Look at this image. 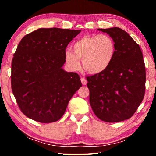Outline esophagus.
<instances>
[{
	"label": "esophagus",
	"instance_id": "1",
	"mask_svg": "<svg viewBox=\"0 0 156 156\" xmlns=\"http://www.w3.org/2000/svg\"><path fill=\"white\" fill-rule=\"evenodd\" d=\"M81 81H82V83L83 85H86L87 84V81L86 79L82 77V78H81Z\"/></svg>",
	"mask_w": 156,
	"mask_h": 156
}]
</instances>
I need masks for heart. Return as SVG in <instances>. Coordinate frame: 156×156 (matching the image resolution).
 <instances>
[{
    "instance_id": "heart-1",
    "label": "heart",
    "mask_w": 156,
    "mask_h": 156,
    "mask_svg": "<svg viewBox=\"0 0 156 156\" xmlns=\"http://www.w3.org/2000/svg\"><path fill=\"white\" fill-rule=\"evenodd\" d=\"M72 51L66 50L65 59L73 70L81 67L89 73L99 74L105 71L114 60L116 47L114 40L108 35H85L74 42Z\"/></svg>"
}]
</instances>
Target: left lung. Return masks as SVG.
Returning <instances> with one entry per match:
<instances>
[{"label":"left lung","mask_w":156,"mask_h":156,"mask_svg":"<svg viewBox=\"0 0 156 156\" xmlns=\"http://www.w3.org/2000/svg\"><path fill=\"white\" fill-rule=\"evenodd\" d=\"M114 40L116 52L105 71L87 76L89 103L106 122L122 121L133 116L144 97L146 67L140 47L123 30L97 29Z\"/></svg>","instance_id":"left-lung-1"}]
</instances>
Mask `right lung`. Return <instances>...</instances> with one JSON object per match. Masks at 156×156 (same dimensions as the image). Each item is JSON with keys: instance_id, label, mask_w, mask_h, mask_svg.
I'll return each mask as SVG.
<instances>
[{"instance_id": "obj_1", "label": "right lung", "mask_w": 156, "mask_h": 156, "mask_svg": "<svg viewBox=\"0 0 156 156\" xmlns=\"http://www.w3.org/2000/svg\"><path fill=\"white\" fill-rule=\"evenodd\" d=\"M81 30L39 28L20 40L11 65V87L21 112L40 123L58 121L82 87L78 74L67 72L65 49Z\"/></svg>"}]
</instances>
